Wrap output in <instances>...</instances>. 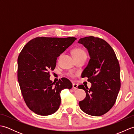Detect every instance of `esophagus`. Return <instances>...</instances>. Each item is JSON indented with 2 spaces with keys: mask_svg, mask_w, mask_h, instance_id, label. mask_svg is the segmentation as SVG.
I'll use <instances>...</instances> for the list:
<instances>
[{
  "mask_svg": "<svg viewBox=\"0 0 134 134\" xmlns=\"http://www.w3.org/2000/svg\"><path fill=\"white\" fill-rule=\"evenodd\" d=\"M78 84L76 83H73L72 84V89L74 90H76V89H78Z\"/></svg>",
  "mask_w": 134,
  "mask_h": 134,
  "instance_id": "obj_1",
  "label": "esophagus"
}]
</instances>
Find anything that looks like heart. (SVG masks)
Returning <instances> with one entry per match:
<instances>
[{"label": "heart", "instance_id": "1", "mask_svg": "<svg viewBox=\"0 0 134 134\" xmlns=\"http://www.w3.org/2000/svg\"><path fill=\"white\" fill-rule=\"evenodd\" d=\"M72 54L73 56L74 57V58H79V57H82V56H86V54L85 51L81 49V48H75V49H74L72 51ZM67 75L70 76L71 78H74L75 76L74 74L72 72H70L69 74H67Z\"/></svg>", "mask_w": 134, "mask_h": 134}]
</instances>
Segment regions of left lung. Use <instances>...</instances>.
<instances>
[{
    "instance_id": "8db88e82",
    "label": "left lung",
    "mask_w": 134,
    "mask_h": 134,
    "mask_svg": "<svg viewBox=\"0 0 134 134\" xmlns=\"http://www.w3.org/2000/svg\"><path fill=\"white\" fill-rule=\"evenodd\" d=\"M78 43L87 48L90 58L82 77H87L92 83L90 89L83 85L78 86L86 92L79 107L89 115H103L114 105L120 89L119 61L114 50L103 39L89 36L79 39Z\"/></svg>"
}]
</instances>
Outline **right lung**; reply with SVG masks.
Instances as JSON below:
<instances>
[{
    "label": "right lung",
    "instance_id": "obj_1",
    "mask_svg": "<svg viewBox=\"0 0 134 134\" xmlns=\"http://www.w3.org/2000/svg\"><path fill=\"white\" fill-rule=\"evenodd\" d=\"M76 38L37 37L25 45L18 58L17 76L27 107L36 114L52 115L61 103L60 92L71 89L72 83L62 78L56 83L49 79L56 67L57 58Z\"/></svg>",
    "mask_w": 134,
    "mask_h": 134
}]
</instances>
